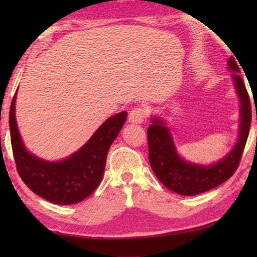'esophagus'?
<instances>
[{
	"instance_id": "esophagus-1",
	"label": "esophagus",
	"mask_w": 257,
	"mask_h": 257,
	"mask_svg": "<svg viewBox=\"0 0 257 257\" xmlns=\"http://www.w3.org/2000/svg\"><path fill=\"white\" fill-rule=\"evenodd\" d=\"M145 118V111L142 107H134L129 113L128 120L132 123H142Z\"/></svg>"
}]
</instances>
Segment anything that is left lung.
I'll use <instances>...</instances> for the list:
<instances>
[{
	"mask_svg": "<svg viewBox=\"0 0 257 257\" xmlns=\"http://www.w3.org/2000/svg\"><path fill=\"white\" fill-rule=\"evenodd\" d=\"M228 69L231 72L234 90L239 98V134L232 150L222 159L212 164L188 162L178 153L170 129L163 118L151 116L152 124L147 129L149 159L155 176L162 184L175 193L184 196H194L215 188L228 180L237 170L239 161L248 138L251 107L248 93L240 69L234 59L228 60Z\"/></svg>",
	"mask_w": 257,
	"mask_h": 257,
	"instance_id": "1",
	"label": "left lung"
}]
</instances>
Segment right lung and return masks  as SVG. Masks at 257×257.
<instances>
[{"instance_id": "add662e5", "label": "right lung", "mask_w": 257, "mask_h": 257, "mask_svg": "<svg viewBox=\"0 0 257 257\" xmlns=\"http://www.w3.org/2000/svg\"><path fill=\"white\" fill-rule=\"evenodd\" d=\"M17 92L9 115L11 145L19 176L30 190L60 205L76 204L89 196L101 182L106 156L127 119V112L112 115L85 145L61 161H46L26 149L16 120Z\"/></svg>"}]
</instances>
